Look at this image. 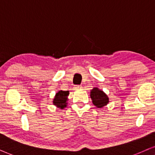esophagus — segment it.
I'll return each instance as SVG.
<instances>
[{
    "label": "esophagus",
    "instance_id": "34e87169",
    "mask_svg": "<svg viewBox=\"0 0 155 155\" xmlns=\"http://www.w3.org/2000/svg\"><path fill=\"white\" fill-rule=\"evenodd\" d=\"M83 88V86L81 85H77L76 86H74V89L75 90H81Z\"/></svg>",
    "mask_w": 155,
    "mask_h": 155
}]
</instances>
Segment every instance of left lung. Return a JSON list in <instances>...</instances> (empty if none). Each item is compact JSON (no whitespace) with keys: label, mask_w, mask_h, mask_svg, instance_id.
<instances>
[{"label":"left lung","mask_w":155,"mask_h":155,"mask_svg":"<svg viewBox=\"0 0 155 155\" xmlns=\"http://www.w3.org/2000/svg\"><path fill=\"white\" fill-rule=\"evenodd\" d=\"M91 98L93 104L97 108H103L109 103V98L107 95L98 88H94L91 91Z\"/></svg>","instance_id":"left-lung-1"}]
</instances>
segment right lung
Instances as JSON below:
<instances>
[{
    "label": "right lung",
    "mask_w": 155,
    "mask_h": 155,
    "mask_svg": "<svg viewBox=\"0 0 155 155\" xmlns=\"http://www.w3.org/2000/svg\"><path fill=\"white\" fill-rule=\"evenodd\" d=\"M69 94V91H59L55 95L54 98L53 99V104L60 109L66 108L68 101L67 97Z\"/></svg>",
    "instance_id": "add662e5"
}]
</instances>
